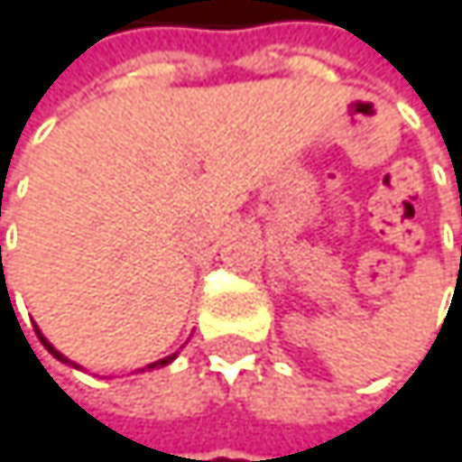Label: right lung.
<instances>
[{
	"mask_svg": "<svg viewBox=\"0 0 462 462\" xmlns=\"http://www.w3.org/2000/svg\"><path fill=\"white\" fill-rule=\"evenodd\" d=\"M38 337H41L43 347H46V350H49V353H51L54 358H60V361H62V365H73V361H70L68 356H62V353H60V350H57V347H54V345H51V342H49V339H46V337L41 334V328H38ZM175 356H178V353H172V356H167V358H158V361H152V365L142 367L139 373H144V370H155V367H167V365H170V361H175ZM73 367H79V365H73Z\"/></svg>",
	"mask_w": 462,
	"mask_h": 462,
	"instance_id": "1",
	"label": "right lung"
}]
</instances>
